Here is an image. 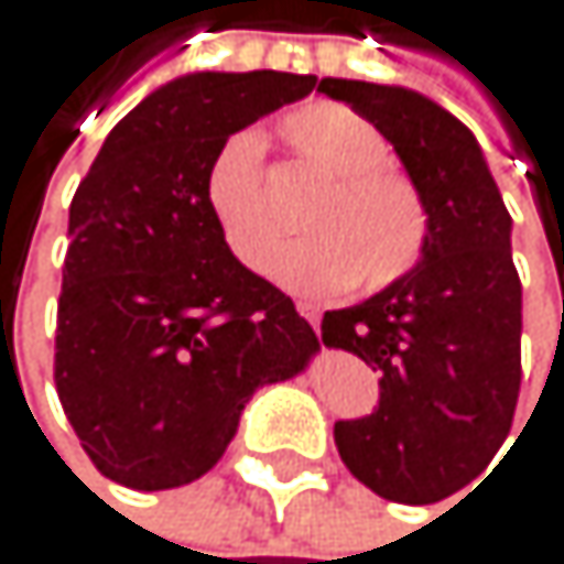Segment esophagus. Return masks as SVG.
I'll return each instance as SVG.
<instances>
[{"label": "esophagus", "instance_id": "1", "mask_svg": "<svg viewBox=\"0 0 564 564\" xmlns=\"http://www.w3.org/2000/svg\"><path fill=\"white\" fill-rule=\"evenodd\" d=\"M297 314H301V317H304V321L311 324V328L317 332V324H321V311H317L314 304H307V301H301V304H297Z\"/></svg>", "mask_w": 564, "mask_h": 564}]
</instances>
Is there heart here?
<instances>
[{
    "mask_svg": "<svg viewBox=\"0 0 564 564\" xmlns=\"http://www.w3.org/2000/svg\"><path fill=\"white\" fill-rule=\"evenodd\" d=\"M276 134L321 178L301 209L294 243L276 280L304 297H332L351 284L365 294L392 288L420 263L430 206L420 185L389 165L386 134L345 104L317 100L284 115ZM203 203L226 250L253 273H270L280 226L263 188V141L229 134L203 172Z\"/></svg>",
    "mask_w": 564,
    "mask_h": 564,
    "instance_id": "1",
    "label": "heart"
}]
</instances>
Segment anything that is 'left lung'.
I'll return each instance as SVG.
<instances>
[{"instance_id": "8db88e82", "label": "left lung", "mask_w": 564, "mask_h": 564, "mask_svg": "<svg viewBox=\"0 0 564 564\" xmlns=\"http://www.w3.org/2000/svg\"><path fill=\"white\" fill-rule=\"evenodd\" d=\"M395 148L430 206L420 263L355 307L324 311L321 341L379 372L372 416L338 420L351 477L386 501L436 505L477 480L511 433L521 389V280L511 216L467 124L430 97L324 77Z\"/></svg>"}]
</instances>
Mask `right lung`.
I'll return each instance as SVG.
<instances>
[{
    "mask_svg": "<svg viewBox=\"0 0 564 564\" xmlns=\"http://www.w3.org/2000/svg\"><path fill=\"white\" fill-rule=\"evenodd\" d=\"M314 84L276 70L178 77L115 124L77 185L53 382L115 484L199 480L250 395L321 348L294 301L226 250L203 203L213 151Z\"/></svg>",
    "mask_w": 564,
    "mask_h": 564,
    "instance_id": "right-lung-1",
    "label": "right lung"
}]
</instances>
